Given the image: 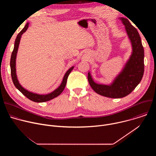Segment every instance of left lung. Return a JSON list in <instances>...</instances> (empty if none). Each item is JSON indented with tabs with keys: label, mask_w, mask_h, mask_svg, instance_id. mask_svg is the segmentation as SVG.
I'll return each instance as SVG.
<instances>
[{
	"label": "left lung",
	"mask_w": 156,
	"mask_h": 156,
	"mask_svg": "<svg viewBox=\"0 0 156 156\" xmlns=\"http://www.w3.org/2000/svg\"><path fill=\"white\" fill-rule=\"evenodd\" d=\"M125 25L132 45V54L120 74L109 85L96 83L89 72L87 80L93 90L98 94L110 98H122L130 94L142 80L144 70V48L137 30L127 18H120Z\"/></svg>",
	"instance_id": "obj_1"
}]
</instances>
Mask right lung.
<instances>
[{
	"instance_id": "right-lung-1",
	"label": "right lung",
	"mask_w": 156,
	"mask_h": 156,
	"mask_svg": "<svg viewBox=\"0 0 156 156\" xmlns=\"http://www.w3.org/2000/svg\"><path fill=\"white\" fill-rule=\"evenodd\" d=\"M29 26V23H27L23 29L17 35L15 41V44H14V48L13 50V52L12 53L11 55V58H10V69H11V76H12V79L13 81V83L15 85V86L18 89V90L23 94L24 96H25L28 99L30 100L36 102H46L48 101H50L58 96H59L62 91H63L64 88L66 86V81H67V78L69 77V75L71 73L72 70L73 69L74 66H72L71 67L67 72H66L65 74L62 82L60 86L56 89L55 90H54L53 92L48 94H45V95H42V94H38L36 93H33L31 92L28 91V90H25L24 87H22L21 84L19 83V81L17 79L16 74V54L19 46V44L20 41L21 39V35L23 34L28 29Z\"/></svg>"
}]
</instances>
